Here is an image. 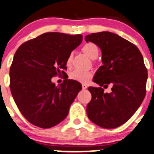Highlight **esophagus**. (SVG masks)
Listing matches in <instances>:
<instances>
[{
  "label": "esophagus",
  "instance_id": "obj_1",
  "mask_svg": "<svg viewBox=\"0 0 154 154\" xmlns=\"http://www.w3.org/2000/svg\"><path fill=\"white\" fill-rule=\"evenodd\" d=\"M87 88H88V86H87L86 85H82V89H83V90H85V89Z\"/></svg>",
  "mask_w": 154,
  "mask_h": 154
}]
</instances>
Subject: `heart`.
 <instances>
[{
	"mask_svg": "<svg viewBox=\"0 0 154 154\" xmlns=\"http://www.w3.org/2000/svg\"><path fill=\"white\" fill-rule=\"evenodd\" d=\"M82 50L89 58H92V59H95L96 58H97L99 53V47L93 43H88V44H85L82 47ZM71 61H72V53L69 54L66 59V65H70ZM92 75L93 74L90 71H82L79 70V69H75L71 72L69 78L72 80L81 82V83H86L91 79Z\"/></svg>",
	"mask_w": 154,
	"mask_h": 154,
	"instance_id": "obj_1",
	"label": "heart"
}]
</instances>
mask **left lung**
Returning <instances> with one entry per match:
<instances>
[{
	"mask_svg": "<svg viewBox=\"0 0 154 154\" xmlns=\"http://www.w3.org/2000/svg\"><path fill=\"white\" fill-rule=\"evenodd\" d=\"M101 50L103 65L93 82L101 88L90 87L92 99L87 106L91 122L104 128H116L135 113L145 99L148 70L143 57L134 44L110 32L92 33L85 37ZM112 86L110 93L104 86Z\"/></svg>",
	"mask_w": 154,
	"mask_h": 154,
	"instance_id": "8db88e82",
	"label": "left lung"
}]
</instances>
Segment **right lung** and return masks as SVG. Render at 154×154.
<instances>
[{"label":"right lung","mask_w":154,"mask_h":154,"mask_svg":"<svg viewBox=\"0 0 154 154\" xmlns=\"http://www.w3.org/2000/svg\"><path fill=\"white\" fill-rule=\"evenodd\" d=\"M82 35L47 32L23 43L10 67V90L22 115L31 124L50 128L66 118L82 90L79 82L66 79L55 86L51 79L65 73L66 59L82 42Z\"/></svg>","instance_id":"right-lung-1"}]
</instances>
